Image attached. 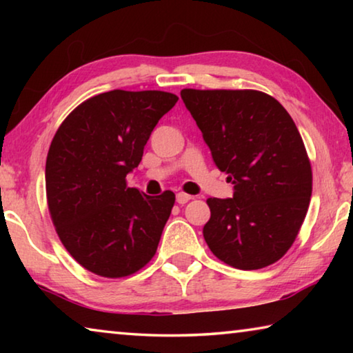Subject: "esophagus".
Returning a JSON list of instances; mask_svg holds the SVG:
<instances>
[{"label":"esophagus","mask_w":353,"mask_h":353,"mask_svg":"<svg viewBox=\"0 0 353 353\" xmlns=\"http://www.w3.org/2000/svg\"><path fill=\"white\" fill-rule=\"evenodd\" d=\"M191 199H193V196H190V194H187V193H177V194H176L177 204H181V205L187 204V202L191 201Z\"/></svg>","instance_id":"obj_1"}]
</instances>
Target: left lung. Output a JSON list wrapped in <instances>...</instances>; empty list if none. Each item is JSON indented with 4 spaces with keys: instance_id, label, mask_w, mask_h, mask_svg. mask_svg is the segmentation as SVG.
Listing matches in <instances>:
<instances>
[{
    "instance_id": "obj_1",
    "label": "left lung",
    "mask_w": 353,
    "mask_h": 353,
    "mask_svg": "<svg viewBox=\"0 0 353 353\" xmlns=\"http://www.w3.org/2000/svg\"><path fill=\"white\" fill-rule=\"evenodd\" d=\"M181 97L234 183V198L207 199L205 243L236 270L272 265L294 243L312 198V165L294 121L256 90L183 88Z\"/></svg>"
}]
</instances>
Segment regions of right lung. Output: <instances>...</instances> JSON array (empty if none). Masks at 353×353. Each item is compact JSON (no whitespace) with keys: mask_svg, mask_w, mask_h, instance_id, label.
Wrapping results in <instances>:
<instances>
[{"mask_svg":"<svg viewBox=\"0 0 353 353\" xmlns=\"http://www.w3.org/2000/svg\"><path fill=\"white\" fill-rule=\"evenodd\" d=\"M159 90H112L65 118L46 157V199L65 249L87 271L126 277L157 250L176 196L129 188L151 132L177 103Z\"/></svg>","mask_w":353,"mask_h":353,"instance_id":"add662e5","label":"right lung"}]
</instances>
